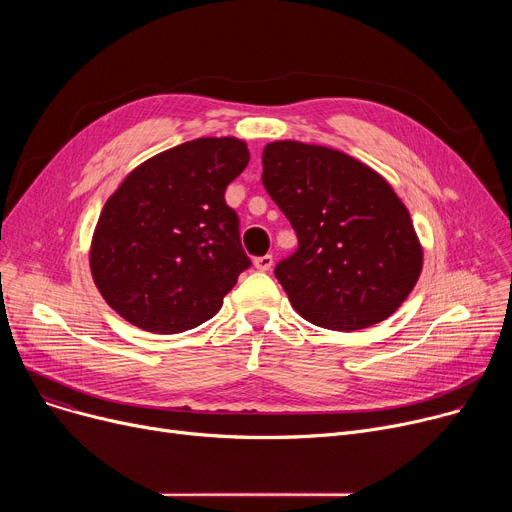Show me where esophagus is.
I'll return each instance as SVG.
<instances>
[{"label": "esophagus", "instance_id": "esophagus-1", "mask_svg": "<svg viewBox=\"0 0 512 512\" xmlns=\"http://www.w3.org/2000/svg\"><path fill=\"white\" fill-rule=\"evenodd\" d=\"M255 267L259 272H270L272 265H274V257L272 255H263V257H255Z\"/></svg>", "mask_w": 512, "mask_h": 512}]
</instances>
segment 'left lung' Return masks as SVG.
Instances as JSON below:
<instances>
[{
	"label": "left lung",
	"mask_w": 512,
	"mask_h": 512,
	"mask_svg": "<svg viewBox=\"0 0 512 512\" xmlns=\"http://www.w3.org/2000/svg\"><path fill=\"white\" fill-rule=\"evenodd\" d=\"M261 182L299 238L274 274L301 317L353 332L409 297L423 251L407 207L378 172L336 149L276 141L263 149Z\"/></svg>",
	"instance_id": "left-lung-1"
}]
</instances>
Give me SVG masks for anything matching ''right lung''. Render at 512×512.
Here are the masks:
<instances>
[{
    "label": "right lung",
    "instance_id": "obj_1",
    "mask_svg": "<svg viewBox=\"0 0 512 512\" xmlns=\"http://www.w3.org/2000/svg\"><path fill=\"white\" fill-rule=\"evenodd\" d=\"M249 157L234 137L188 141L147 159L107 199L91 274L132 326L153 334L197 328L249 270L238 215L224 199Z\"/></svg>",
    "mask_w": 512,
    "mask_h": 512
}]
</instances>
